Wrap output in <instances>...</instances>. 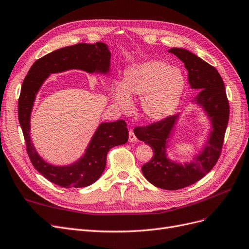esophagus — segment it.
Here are the masks:
<instances>
[{
	"mask_svg": "<svg viewBox=\"0 0 249 249\" xmlns=\"http://www.w3.org/2000/svg\"><path fill=\"white\" fill-rule=\"evenodd\" d=\"M136 141H137V139H136V136H135L133 130H129V142H135Z\"/></svg>",
	"mask_w": 249,
	"mask_h": 249,
	"instance_id": "esophagus-1",
	"label": "esophagus"
}]
</instances>
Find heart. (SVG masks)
I'll use <instances>...</instances> for the list:
<instances>
[{"instance_id":"heart-1","label":"heart","mask_w":249,"mask_h":249,"mask_svg":"<svg viewBox=\"0 0 249 249\" xmlns=\"http://www.w3.org/2000/svg\"><path fill=\"white\" fill-rule=\"evenodd\" d=\"M185 85L180 70L163 60L151 59L126 69L122 84H115L114 98L128 110L132 107L130 97H141L143 115L158 121L176 112Z\"/></svg>"}]
</instances>
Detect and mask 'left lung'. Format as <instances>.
<instances>
[{
    "mask_svg": "<svg viewBox=\"0 0 249 249\" xmlns=\"http://www.w3.org/2000/svg\"><path fill=\"white\" fill-rule=\"evenodd\" d=\"M168 52L177 55L185 63L191 87L199 90L195 97L196 103L205 108L213 123V131L205 149L185 166L166 158V142L178 115L134 128L137 139L149 144L153 150L152 159L142 167L144 178L157 188L174 191L197 182L216 164L222 154L230 107L224 81L214 67L186 49L172 48Z\"/></svg>",
    "mask_w": 249,
    "mask_h": 249,
    "instance_id": "8db88e82",
    "label": "left lung"
}]
</instances>
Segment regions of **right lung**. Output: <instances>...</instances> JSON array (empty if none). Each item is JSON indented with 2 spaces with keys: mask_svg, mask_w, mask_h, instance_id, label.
Wrapping results in <instances>:
<instances>
[{
  "mask_svg": "<svg viewBox=\"0 0 249 249\" xmlns=\"http://www.w3.org/2000/svg\"><path fill=\"white\" fill-rule=\"evenodd\" d=\"M110 53L104 43H80L55 50L41 57L25 76L19 99L18 120L23 132L26 152L34 167L44 178L62 188H83L95 182L104 172L107 152L128 141L127 124L124 120L100 124L88 145L85 155L70 166H53L46 163L36 152L30 137V118L36 92L50 73L71 69L87 72H107Z\"/></svg>",
  "mask_w": 249,
  "mask_h": 249,
  "instance_id": "add662e5",
  "label": "right lung"
}]
</instances>
